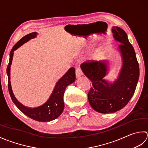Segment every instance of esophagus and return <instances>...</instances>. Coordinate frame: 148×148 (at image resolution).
Instances as JSON below:
<instances>
[{"label": "esophagus", "mask_w": 148, "mask_h": 148, "mask_svg": "<svg viewBox=\"0 0 148 148\" xmlns=\"http://www.w3.org/2000/svg\"><path fill=\"white\" fill-rule=\"evenodd\" d=\"M75 75H76V77L77 78L80 77L81 75H83V72H82V70H81V69L79 68H77L76 71H75Z\"/></svg>", "instance_id": "esophagus-1"}]
</instances>
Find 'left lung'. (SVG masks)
I'll use <instances>...</instances> for the list:
<instances>
[{
    "mask_svg": "<svg viewBox=\"0 0 148 148\" xmlns=\"http://www.w3.org/2000/svg\"><path fill=\"white\" fill-rule=\"evenodd\" d=\"M115 40L121 44L118 49L123 65L119 76L112 83L105 79L108 73V61L89 60L80 68L91 81L92 87L87 95L89 104L96 112L102 114L115 112L125 107L136 89L139 77V66L134 47L126 33L119 27L112 29Z\"/></svg>",
    "mask_w": 148,
    "mask_h": 148,
    "instance_id": "8db88e82",
    "label": "left lung"
}]
</instances>
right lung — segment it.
<instances>
[{"mask_svg":"<svg viewBox=\"0 0 148 148\" xmlns=\"http://www.w3.org/2000/svg\"><path fill=\"white\" fill-rule=\"evenodd\" d=\"M37 36L36 32L30 33L24 36L14 45L11 49L10 56V62L7 67V74L8 77V89L12 101L22 112L30 118L40 122H49L57 119L62 114L64 108L63 97L66 87L73 83L75 80V71L74 68H71L63 76L60 78L56 84L53 91L49 99L40 107L29 108L24 106L17 100L11 89L10 82V67L13 60L14 51L22 46L31 39L34 38Z\"/></svg>","mask_w":148,"mask_h":148,"instance_id":"obj_1","label":"right lung"}]
</instances>
